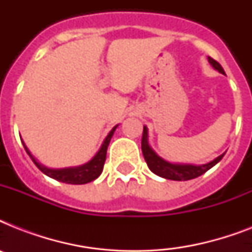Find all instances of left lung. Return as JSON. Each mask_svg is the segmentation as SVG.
<instances>
[{
    "mask_svg": "<svg viewBox=\"0 0 252 252\" xmlns=\"http://www.w3.org/2000/svg\"><path fill=\"white\" fill-rule=\"evenodd\" d=\"M208 61L209 64L213 66V69H216L217 72L222 73L223 72L222 66L217 63L216 60H213L212 57H208ZM141 149L142 154H144V158H145L146 163H148V167L150 168V171L154 172L156 175L161 176V178H165V179L170 180H189L195 179L197 176L203 175L204 172H207L209 168H212L215 165H217L222 157L225 156V153L219 156L217 158H215L213 161L208 162L205 165H191V163H172V162H168L166 159H163L162 157H159L149 144V133H148V126H144V132H142V141H141Z\"/></svg>",
    "mask_w": 252,
    "mask_h": 252,
    "instance_id": "obj_1",
    "label": "left lung"
}]
</instances>
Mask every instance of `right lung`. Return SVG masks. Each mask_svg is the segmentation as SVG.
<instances>
[{
  "mask_svg": "<svg viewBox=\"0 0 252 252\" xmlns=\"http://www.w3.org/2000/svg\"><path fill=\"white\" fill-rule=\"evenodd\" d=\"M116 128H118V126H115L114 128L110 130V133L107 134V137L104 138L102 146L99 148L96 154L91 158L90 161L81 166H74V167L51 168L47 167V166L44 165H41L40 162L37 161L36 158L31 154V152H30L29 148L26 146L25 142H23V146H25L26 152H27V154L30 156V158L32 159L33 163L36 165V167L39 168L43 174H45V175L49 176V178H52V179L63 182V183L86 184L93 182V180H95L100 174H102L103 166H104V162H106L107 148H108V144H110L111 138L114 136V132L116 130Z\"/></svg>",
  "mask_w": 252,
  "mask_h": 252,
  "instance_id": "1",
  "label": "right lung"
}]
</instances>
